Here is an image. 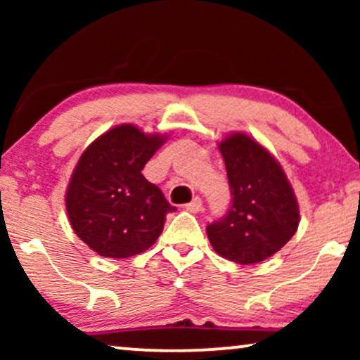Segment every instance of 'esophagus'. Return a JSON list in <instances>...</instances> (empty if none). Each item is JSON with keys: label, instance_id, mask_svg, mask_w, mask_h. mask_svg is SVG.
I'll list each match as a JSON object with an SVG mask.
<instances>
[{"label": "esophagus", "instance_id": "obj_1", "mask_svg": "<svg viewBox=\"0 0 360 360\" xmlns=\"http://www.w3.org/2000/svg\"><path fill=\"white\" fill-rule=\"evenodd\" d=\"M203 208V205H201V200L200 198H193V201H190L188 205H185V210L190 211V213H198Z\"/></svg>", "mask_w": 360, "mask_h": 360}]
</instances>
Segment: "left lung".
I'll list each match as a JSON object with an SVG mask.
<instances>
[{"instance_id": "1", "label": "left lung", "mask_w": 360, "mask_h": 360, "mask_svg": "<svg viewBox=\"0 0 360 360\" xmlns=\"http://www.w3.org/2000/svg\"><path fill=\"white\" fill-rule=\"evenodd\" d=\"M231 190L228 213L206 226L221 257L257 264L278 252L300 223L297 196L270 152L243 132L219 142Z\"/></svg>"}]
</instances>
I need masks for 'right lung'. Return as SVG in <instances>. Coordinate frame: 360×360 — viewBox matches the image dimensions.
Masks as SVG:
<instances>
[{
    "label": "right lung",
    "instance_id": "add662e5",
    "mask_svg": "<svg viewBox=\"0 0 360 360\" xmlns=\"http://www.w3.org/2000/svg\"><path fill=\"white\" fill-rule=\"evenodd\" d=\"M164 136L121 124L93 141L73 170L65 195L75 234L101 257L144 252L175 211L159 186L142 175Z\"/></svg>",
    "mask_w": 360,
    "mask_h": 360
}]
</instances>
